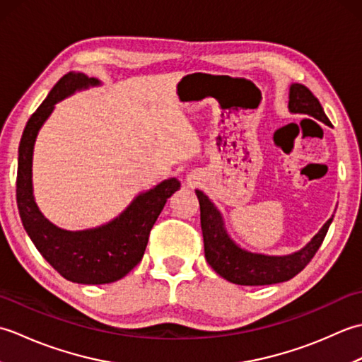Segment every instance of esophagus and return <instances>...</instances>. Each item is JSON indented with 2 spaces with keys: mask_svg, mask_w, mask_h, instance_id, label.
Masks as SVG:
<instances>
[{
  "mask_svg": "<svg viewBox=\"0 0 362 362\" xmlns=\"http://www.w3.org/2000/svg\"><path fill=\"white\" fill-rule=\"evenodd\" d=\"M199 182H201V175H197V174H189V175H188V179H187L188 187L193 188V187L197 185Z\"/></svg>",
  "mask_w": 362,
  "mask_h": 362,
  "instance_id": "34e87169",
  "label": "esophagus"
}]
</instances>
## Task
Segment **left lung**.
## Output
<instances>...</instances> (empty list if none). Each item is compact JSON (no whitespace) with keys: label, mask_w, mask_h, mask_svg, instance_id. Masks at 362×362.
Wrapping results in <instances>:
<instances>
[{"label":"left lung","mask_w":362,"mask_h":362,"mask_svg":"<svg viewBox=\"0 0 362 362\" xmlns=\"http://www.w3.org/2000/svg\"><path fill=\"white\" fill-rule=\"evenodd\" d=\"M288 109L291 113L308 115L327 126H332L319 99L302 83H291ZM196 196L201 205V226L206 261L222 279L243 286H263V284L288 281L302 272L324 243L329 224L334 218H329L311 238V241L300 250L289 255H264L240 247L230 238L224 218L210 197L201 189H196Z\"/></svg>","instance_id":"1"}]
</instances>
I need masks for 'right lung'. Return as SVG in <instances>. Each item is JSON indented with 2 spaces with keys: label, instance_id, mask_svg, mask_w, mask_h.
I'll return each instance as SVG.
<instances>
[{
  "label": "right lung",
  "instance_id": "1",
  "mask_svg": "<svg viewBox=\"0 0 362 362\" xmlns=\"http://www.w3.org/2000/svg\"><path fill=\"white\" fill-rule=\"evenodd\" d=\"M96 86L101 82L83 73L65 74L29 118L18 148L17 205L23 227L37 250L64 279L81 284L113 283L132 271L144 255L151 228L166 201L180 189V182L174 177L160 182L138 194L119 216L95 228L71 232L43 216L33 189V156L38 130L59 101Z\"/></svg>",
  "mask_w": 362,
  "mask_h": 362
}]
</instances>
